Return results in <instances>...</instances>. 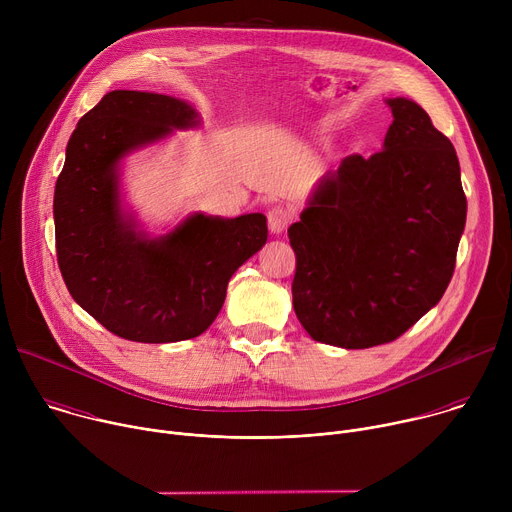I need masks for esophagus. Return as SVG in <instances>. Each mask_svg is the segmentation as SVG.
<instances>
[{
    "label": "esophagus",
    "mask_w": 512,
    "mask_h": 512,
    "mask_svg": "<svg viewBox=\"0 0 512 512\" xmlns=\"http://www.w3.org/2000/svg\"><path fill=\"white\" fill-rule=\"evenodd\" d=\"M291 216H294V212H291L289 208H285V206H273V208L267 212L269 231H271L273 235H281V233L287 229V225H289V221H291Z\"/></svg>",
    "instance_id": "esophagus-1"
}]
</instances>
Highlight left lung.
<instances>
[{"label":"left lung","mask_w":512,"mask_h":512,"mask_svg":"<svg viewBox=\"0 0 512 512\" xmlns=\"http://www.w3.org/2000/svg\"><path fill=\"white\" fill-rule=\"evenodd\" d=\"M387 105L383 150L344 158L287 229L296 316L340 348L393 342L440 302L466 225L452 141L417 103Z\"/></svg>","instance_id":"8db88e82"}]
</instances>
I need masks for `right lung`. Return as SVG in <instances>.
<instances>
[{
  "mask_svg": "<svg viewBox=\"0 0 512 512\" xmlns=\"http://www.w3.org/2000/svg\"><path fill=\"white\" fill-rule=\"evenodd\" d=\"M198 125L184 101L111 91L81 117L54 188L56 257L75 302L133 342L200 336L221 312L233 273L267 241L261 212H196L150 239L119 200V162L133 150Z\"/></svg>",
  "mask_w": 512,
  "mask_h": 512,
  "instance_id": "1",
  "label": "right lung"
}]
</instances>
